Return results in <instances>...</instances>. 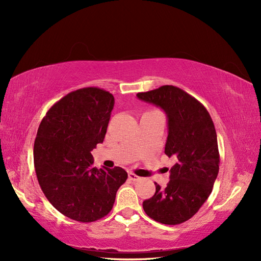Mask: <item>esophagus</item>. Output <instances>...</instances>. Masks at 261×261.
I'll use <instances>...</instances> for the list:
<instances>
[{
	"instance_id": "34e87169",
	"label": "esophagus",
	"mask_w": 261,
	"mask_h": 261,
	"mask_svg": "<svg viewBox=\"0 0 261 261\" xmlns=\"http://www.w3.org/2000/svg\"><path fill=\"white\" fill-rule=\"evenodd\" d=\"M128 178H129L130 180H133V181H137V180L140 179V177L137 176L136 174H134V173H129V174H128Z\"/></svg>"
}]
</instances>
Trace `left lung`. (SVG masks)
I'll return each mask as SVG.
<instances>
[{
	"instance_id": "1",
	"label": "left lung",
	"mask_w": 261,
	"mask_h": 261,
	"mask_svg": "<svg viewBox=\"0 0 261 261\" xmlns=\"http://www.w3.org/2000/svg\"><path fill=\"white\" fill-rule=\"evenodd\" d=\"M160 107L168 117L164 152L175 156L168 185L154 183V195L143 202L147 216L168 225L191 219L208 199L219 173L220 154L215 125L207 109L175 86L137 93Z\"/></svg>"
}]
</instances>
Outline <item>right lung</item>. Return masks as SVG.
Returning a JSON list of instances; mask_svg holds the SVG:
<instances>
[{
  "label": "right lung",
  "instance_id": "add662e5",
  "mask_svg": "<svg viewBox=\"0 0 261 261\" xmlns=\"http://www.w3.org/2000/svg\"><path fill=\"white\" fill-rule=\"evenodd\" d=\"M113 107L109 91L88 87L63 97L39 125L34 146L39 185L55 209L80 222L106 217L127 179L120 167H93L91 151L103 143Z\"/></svg>",
  "mask_w": 261,
  "mask_h": 261
}]
</instances>
